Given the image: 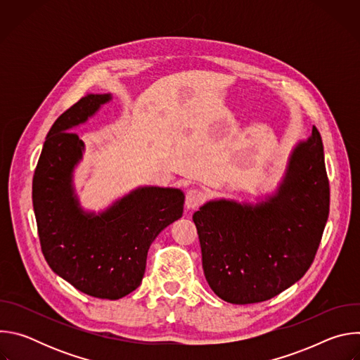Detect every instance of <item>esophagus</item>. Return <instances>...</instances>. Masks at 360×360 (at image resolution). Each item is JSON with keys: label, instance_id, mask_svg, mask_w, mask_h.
<instances>
[{"label": "esophagus", "instance_id": "esophagus-1", "mask_svg": "<svg viewBox=\"0 0 360 360\" xmlns=\"http://www.w3.org/2000/svg\"><path fill=\"white\" fill-rule=\"evenodd\" d=\"M205 199H207V195H205V192L200 188H191L186 191L185 205L188 210H195L199 205L203 203Z\"/></svg>", "mask_w": 360, "mask_h": 360}]
</instances>
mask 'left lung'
I'll list each match as a JSON object with an SVG mask.
<instances>
[{
	"label": "left lung",
	"mask_w": 360,
	"mask_h": 360,
	"mask_svg": "<svg viewBox=\"0 0 360 360\" xmlns=\"http://www.w3.org/2000/svg\"><path fill=\"white\" fill-rule=\"evenodd\" d=\"M329 179L316 127L292 152L278 192L266 202L211 200L192 217L203 274L225 302L268 300L311 268L329 217Z\"/></svg>",
	"instance_id": "obj_1"
}]
</instances>
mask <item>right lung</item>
<instances>
[{
    "label": "right lung",
    "mask_w": 360,
    "mask_h": 360,
    "mask_svg": "<svg viewBox=\"0 0 360 360\" xmlns=\"http://www.w3.org/2000/svg\"><path fill=\"white\" fill-rule=\"evenodd\" d=\"M110 99V94L84 96L51 127L32 178V205L49 268L89 296L115 300L141 285L148 249L182 217L185 196L179 189L146 186L99 215L81 211L71 175L84 142L70 131Z\"/></svg>",
    "instance_id": "obj_1"
}]
</instances>
